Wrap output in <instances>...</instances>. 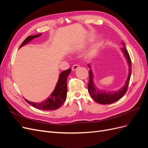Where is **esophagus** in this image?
<instances>
[{
    "label": "esophagus",
    "instance_id": "esophagus-1",
    "mask_svg": "<svg viewBox=\"0 0 148 148\" xmlns=\"http://www.w3.org/2000/svg\"><path fill=\"white\" fill-rule=\"evenodd\" d=\"M79 67V66L78 65H75L72 66V69H71V70H72V71H75L77 69H78Z\"/></svg>",
    "mask_w": 148,
    "mask_h": 148
}]
</instances>
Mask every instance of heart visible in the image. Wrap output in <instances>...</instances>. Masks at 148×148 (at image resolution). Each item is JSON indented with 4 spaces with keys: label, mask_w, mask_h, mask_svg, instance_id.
<instances>
[{
    "label": "heart",
    "mask_w": 148,
    "mask_h": 148,
    "mask_svg": "<svg viewBox=\"0 0 148 148\" xmlns=\"http://www.w3.org/2000/svg\"><path fill=\"white\" fill-rule=\"evenodd\" d=\"M97 53V51L96 50H94L92 51H91L89 54V57H92L94 56H95Z\"/></svg>",
    "instance_id": "heart-1"
}]
</instances>
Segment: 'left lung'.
Here are the masks:
<instances>
[{
	"label": "left lung",
	"instance_id": "1",
	"mask_svg": "<svg viewBox=\"0 0 148 148\" xmlns=\"http://www.w3.org/2000/svg\"><path fill=\"white\" fill-rule=\"evenodd\" d=\"M122 44L123 45V47L121 49V51H122L123 54L125 57V59H126L128 63V74L123 86H122L120 89H119V90L115 91H108L106 90H102V89L101 90V89L97 88L96 86V84H95V83H94V75L91 69V66L90 64L88 65L89 68L90 69V70L89 71V80L88 84V92L91 97L95 100V101H96L97 103H99V104H112V103H114L116 101H119L125 95V94L126 93L128 89V86L132 74V62L130 57L129 56V53L126 49V47L125 46V43L122 42Z\"/></svg>",
	"mask_w": 148,
	"mask_h": 148
}]
</instances>
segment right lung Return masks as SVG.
Returning <instances> with one entry per match:
<instances>
[{"mask_svg":"<svg viewBox=\"0 0 148 148\" xmlns=\"http://www.w3.org/2000/svg\"><path fill=\"white\" fill-rule=\"evenodd\" d=\"M41 34H42L40 33L36 35L29 36L21 43L19 49L26 45V44H28V42L32 41L34 38L40 36ZM71 70L69 69L68 70H64L61 73H60L59 79H58V82L56 84L54 89H53V92L46 99L41 102H34L29 101L28 100L25 99V101L30 105L39 110H53L59 109L64 104V102L66 98V79L68 76L71 73Z\"/></svg>","mask_w":148,"mask_h":148,"instance_id":"add662e5","label":"right lung"}]
</instances>
